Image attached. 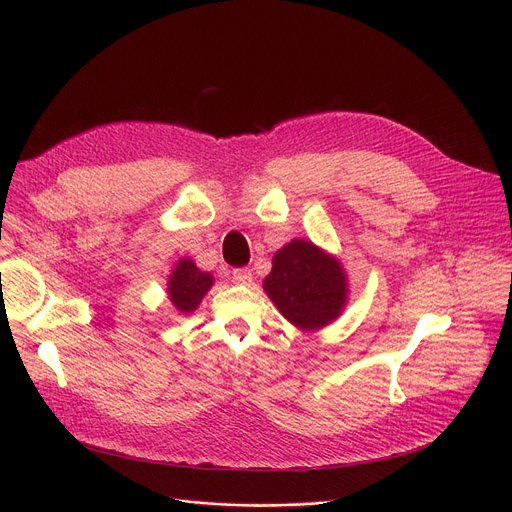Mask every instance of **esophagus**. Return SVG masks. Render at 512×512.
Listing matches in <instances>:
<instances>
[{
  "label": "esophagus",
  "mask_w": 512,
  "mask_h": 512,
  "mask_svg": "<svg viewBox=\"0 0 512 512\" xmlns=\"http://www.w3.org/2000/svg\"><path fill=\"white\" fill-rule=\"evenodd\" d=\"M233 281L239 283V285H249L253 281L251 269H235L233 271Z\"/></svg>",
  "instance_id": "1"
}]
</instances>
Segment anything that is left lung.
Segmentation results:
<instances>
[{
	"label": "left lung",
	"instance_id": "8db88e82",
	"mask_svg": "<svg viewBox=\"0 0 512 512\" xmlns=\"http://www.w3.org/2000/svg\"><path fill=\"white\" fill-rule=\"evenodd\" d=\"M263 289L281 316L304 332L334 322L348 300L340 261L304 239H294L273 255Z\"/></svg>",
	"mask_w": 512,
	"mask_h": 512
}]
</instances>
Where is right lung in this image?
<instances>
[{
	"mask_svg": "<svg viewBox=\"0 0 512 512\" xmlns=\"http://www.w3.org/2000/svg\"><path fill=\"white\" fill-rule=\"evenodd\" d=\"M212 283V275L200 271L192 259H180L168 279L170 302L178 312L190 314L198 308Z\"/></svg>",
	"mask_w": 512,
	"mask_h": 512,
	"instance_id": "right-lung-1",
	"label": "right lung"
}]
</instances>
